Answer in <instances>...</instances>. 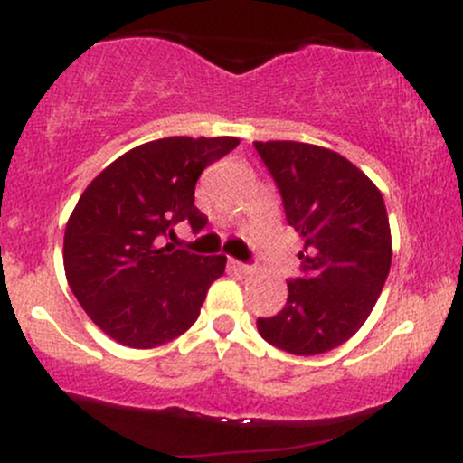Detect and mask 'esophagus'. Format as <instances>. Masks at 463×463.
Instances as JSON below:
<instances>
[{"label":"esophagus","instance_id":"esophagus-1","mask_svg":"<svg viewBox=\"0 0 463 463\" xmlns=\"http://www.w3.org/2000/svg\"><path fill=\"white\" fill-rule=\"evenodd\" d=\"M228 265H231V268H235L237 272H250V265L248 263H243V261H239V259H228Z\"/></svg>","mask_w":463,"mask_h":463}]
</instances>
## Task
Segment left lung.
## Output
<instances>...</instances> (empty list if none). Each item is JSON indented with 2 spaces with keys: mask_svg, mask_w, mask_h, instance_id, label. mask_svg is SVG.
<instances>
[{
  "mask_svg": "<svg viewBox=\"0 0 463 463\" xmlns=\"http://www.w3.org/2000/svg\"><path fill=\"white\" fill-rule=\"evenodd\" d=\"M279 189L287 224L305 248L287 280L285 307L259 317L261 337L313 357L342 346L383 291L392 263L385 202L361 169L326 147L298 141L254 143Z\"/></svg>",
  "mask_w": 463,
  "mask_h": 463,
  "instance_id": "left-lung-1",
  "label": "left lung"
}]
</instances>
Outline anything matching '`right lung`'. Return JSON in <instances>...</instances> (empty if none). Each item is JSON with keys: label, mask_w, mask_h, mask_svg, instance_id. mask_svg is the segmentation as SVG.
Returning a JSON list of instances; mask_svg holds the SVG:
<instances>
[{"label": "right lung", "mask_w": 463, "mask_h": 463, "mask_svg": "<svg viewBox=\"0 0 463 463\" xmlns=\"http://www.w3.org/2000/svg\"><path fill=\"white\" fill-rule=\"evenodd\" d=\"M239 146L235 137H167L117 158L80 195L65 228L67 283L87 316L115 342L156 348L198 320L224 254L167 243L174 228L200 232V174Z\"/></svg>", "instance_id": "add662e5"}]
</instances>
